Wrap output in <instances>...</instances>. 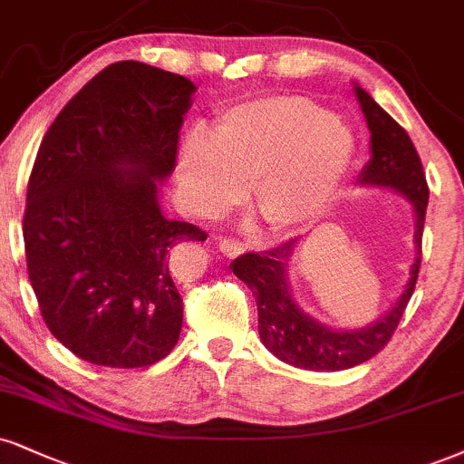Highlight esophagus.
Returning <instances> with one entry per match:
<instances>
[{
    "instance_id": "esophagus-1",
    "label": "esophagus",
    "mask_w": 464,
    "mask_h": 464,
    "mask_svg": "<svg viewBox=\"0 0 464 464\" xmlns=\"http://www.w3.org/2000/svg\"><path fill=\"white\" fill-rule=\"evenodd\" d=\"M219 249H221L223 256H230V258H237V256L245 254V245L234 241V238H221Z\"/></svg>"
}]
</instances>
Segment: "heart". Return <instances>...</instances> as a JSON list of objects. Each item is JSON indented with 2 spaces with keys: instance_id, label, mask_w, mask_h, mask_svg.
I'll use <instances>...</instances> for the list:
<instances>
[{
  "instance_id": "b5f03b06",
  "label": "heart",
  "mask_w": 464,
  "mask_h": 464,
  "mask_svg": "<svg viewBox=\"0 0 464 464\" xmlns=\"http://www.w3.org/2000/svg\"><path fill=\"white\" fill-rule=\"evenodd\" d=\"M354 137L344 120L305 96H262L226 107L213 133L193 130L180 148L182 196L219 217L251 188V204L273 232L323 215L344 180Z\"/></svg>"
}]
</instances>
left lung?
Returning a JSON list of instances; mask_svg holds the SVG:
<instances>
[{
    "mask_svg": "<svg viewBox=\"0 0 464 464\" xmlns=\"http://www.w3.org/2000/svg\"><path fill=\"white\" fill-rule=\"evenodd\" d=\"M359 105L370 129L372 157L359 174L362 187H382L402 193L415 213L417 256L411 277L390 312L362 329H331L318 323L295 301L288 282V262L299 245L290 238L279 247L262 254H243L232 262V271L254 293L258 303L260 340L284 363L303 370L337 372L348 370L374 357L392 340L407 303L415 290L421 265V234H424L428 182L420 154L400 124L363 88L354 85Z\"/></svg>",
    "mask_w": 464,
    "mask_h": 464,
    "instance_id": "1",
    "label": "left lung"
}]
</instances>
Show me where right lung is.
I'll return each mask as SVG.
<instances>
[{
  "mask_svg": "<svg viewBox=\"0 0 464 464\" xmlns=\"http://www.w3.org/2000/svg\"><path fill=\"white\" fill-rule=\"evenodd\" d=\"M193 92L182 74L116 62L66 102L38 148L27 276L51 334L88 363L146 368L179 342L176 256L206 232L163 215L159 182L176 168Z\"/></svg>",
  "mask_w": 464,
  "mask_h": 464,
  "instance_id": "1",
  "label": "right lung"
}]
</instances>
